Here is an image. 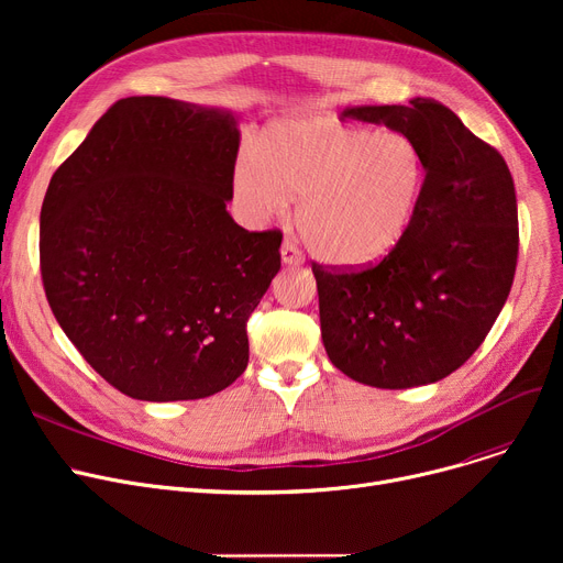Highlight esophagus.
Here are the masks:
<instances>
[{"label":"esophagus","mask_w":563,"mask_h":563,"mask_svg":"<svg viewBox=\"0 0 563 563\" xmlns=\"http://www.w3.org/2000/svg\"><path fill=\"white\" fill-rule=\"evenodd\" d=\"M280 253H283V262H285V264H289V266H299V264H303V253L299 251V246L294 244L291 240H285V242H283Z\"/></svg>","instance_id":"1"}]
</instances>
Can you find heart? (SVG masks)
<instances>
[{"mask_svg": "<svg viewBox=\"0 0 563 563\" xmlns=\"http://www.w3.org/2000/svg\"><path fill=\"white\" fill-rule=\"evenodd\" d=\"M429 162L404 132H378L333 115L266 128L257 153L232 170L240 212L262 223L299 200V230L314 255L338 266L374 264L408 234L427 189Z\"/></svg>", "mask_w": 563, "mask_h": 563, "instance_id": "1", "label": "heart"}]
</instances>
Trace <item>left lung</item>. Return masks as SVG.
<instances>
[{
  "label": "left lung",
  "mask_w": 563,
  "mask_h": 563,
  "mask_svg": "<svg viewBox=\"0 0 563 563\" xmlns=\"http://www.w3.org/2000/svg\"><path fill=\"white\" fill-rule=\"evenodd\" d=\"M383 123L418 141L427 189L404 242L365 269L312 262L331 363L372 388L427 386L486 340L518 262V202L501 155L431 98L353 107L342 121Z\"/></svg>",
  "instance_id": "8db88e82"
}]
</instances>
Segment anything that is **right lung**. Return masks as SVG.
I'll return each instance as SVG.
<instances>
[{
    "mask_svg": "<svg viewBox=\"0 0 563 563\" xmlns=\"http://www.w3.org/2000/svg\"><path fill=\"white\" fill-rule=\"evenodd\" d=\"M234 115L157 96L118 100L52 175L41 210L47 303L109 386L202 399L249 365L246 321L280 269V230L225 210Z\"/></svg>",
    "mask_w": 563,
    "mask_h": 563,
    "instance_id": "obj_1",
    "label": "right lung"
}]
</instances>
